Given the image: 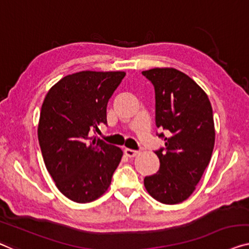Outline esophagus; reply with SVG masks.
Listing matches in <instances>:
<instances>
[{"label": "esophagus", "instance_id": "esophagus-1", "mask_svg": "<svg viewBox=\"0 0 249 249\" xmlns=\"http://www.w3.org/2000/svg\"><path fill=\"white\" fill-rule=\"evenodd\" d=\"M124 152H125V154L127 155L128 158H134V157H136L137 154L140 153L139 151H135V150H132V148H125L124 150Z\"/></svg>", "mask_w": 249, "mask_h": 249}]
</instances>
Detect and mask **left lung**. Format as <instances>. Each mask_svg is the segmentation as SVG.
Listing matches in <instances>:
<instances>
[{
    "instance_id": "left-lung-1",
    "label": "left lung",
    "mask_w": 249,
    "mask_h": 249,
    "mask_svg": "<svg viewBox=\"0 0 249 249\" xmlns=\"http://www.w3.org/2000/svg\"><path fill=\"white\" fill-rule=\"evenodd\" d=\"M155 90V124L165 147L155 151L160 169L145 177L146 191L165 205L187 200L209 164L214 145L213 107L203 89L180 70L142 71Z\"/></svg>"
}]
</instances>
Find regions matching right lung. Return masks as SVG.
Returning a JSON list of instances; mask_svg holds the SVG:
<instances>
[{"instance_id": "add662e5", "label": "right lung", "mask_w": 249, "mask_h": 249, "mask_svg": "<svg viewBox=\"0 0 249 249\" xmlns=\"http://www.w3.org/2000/svg\"><path fill=\"white\" fill-rule=\"evenodd\" d=\"M124 71H80L58 81L44 98L38 139L58 190L78 203L94 201L112 182L123 151L90 136L107 124V103Z\"/></svg>"}]
</instances>
